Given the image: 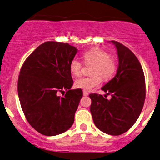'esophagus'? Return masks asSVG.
I'll use <instances>...</instances> for the list:
<instances>
[{
	"mask_svg": "<svg viewBox=\"0 0 160 160\" xmlns=\"http://www.w3.org/2000/svg\"><path fill=\"white\" fill-rule=\"evenodd\" d=\"M89 95V93H88L87 92L83 91V95H84V96H86V95Z\"/></svg>",
	"mask_w": 160,
	"mask_h": 160,
	"instance_id": "esophagus-1",
	"label": "esophagus"
}]
</instances>
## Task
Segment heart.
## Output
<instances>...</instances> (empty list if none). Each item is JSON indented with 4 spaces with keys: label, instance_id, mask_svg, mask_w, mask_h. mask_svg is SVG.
<instances>
[{
    "label": "heart",
    "instance_id": "heart-1",
    "mask_svg": "<svg viewBox=\"0 0 160 160\" xmlns=\"http://www.w3.org/2000/svg\"><path fill=\"white\" fill-rule=\"evenodd\" d=\"M85 63H92L91 74L89 77H83L76 80L75 86L84 90H91L101 83L102 78L104 80L111 79L117 71V62L114 58L110 57L107 51L100 48H92L82 53ZM70 71L74 76L78 77L81 74L82 64L77 58L71 60L70 63Z\"/></svg>",
    "mask_w": 160,
    "mask_h": 160
}]
</instances>
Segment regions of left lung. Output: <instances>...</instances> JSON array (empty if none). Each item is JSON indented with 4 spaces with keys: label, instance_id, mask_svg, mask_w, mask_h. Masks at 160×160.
I'll use <instances>...</instances> for the list:
<instances>
[{
    "label": "left lung",
    "instance_id": "1",
    "mask_svg": "<svg viewBox=\"0 0 160 160\" xmlns=\"http://www.w3.org/2000/svg\"><path fill=\"white\" fill-rule=\"evenodd\" d=\"M117 50V74L102 89L111 95L110 100L92 93L90 112L97 128L111 135H120L135 124L144 106L146 89L144 71L129 49L112 40Z\"/></svg>",
    "mask_w": 160,
    "mask_h": 160
}]
</instances>
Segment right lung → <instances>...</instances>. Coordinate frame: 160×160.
I'll use <instances>...</instances> for the list:
<instances>
[{
    "label": "right lung",
    "instance_id": "obj_1",
    "mask_svg": "<svg viewBox=\"0 0 160 160\" xmlns=\"http://www.w3.org/2000/svg\"><path fill=\"white\" fill-rule=\"evenodd\" d=\"M77 52L68 43L47 41L22 66L18 79L20 104L29 124L42 135H59L74 123L82 97V89H71L74 81L70 63ZM65 89V97L58 95Z\"/></svg>",
    "mask_w": 160,
    "mask_h": 160
}]
</instances>
